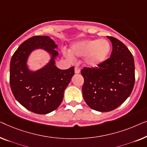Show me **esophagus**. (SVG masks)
<instances>
[{
  "label": "esophagus",
  "mask_w": 147,
  "mask_h": 147,
  "mask_svg": "<svg viewBox=\"0 0 147 147\" xmlns=\"http://www.w3.org/2000/svg\"><path fill=\"white\" fill-rule=\"evenodd\" d=\"M74 72H75V73H76V74H78V73H80V70L79 68H78V67H75V68H74Z\"/></svg>",
  "instance_id": "34e87169"
}]
</instances>
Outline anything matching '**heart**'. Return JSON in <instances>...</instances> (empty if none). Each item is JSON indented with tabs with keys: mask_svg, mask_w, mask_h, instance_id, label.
<instances>
[{
	"mask_svg": "<svg viewBox=\"0 0 147 147\" xmlns=\"http://www.w3.org/2000/svg\"><path fill=\"white\" fill-rule=\"evenodd\" d=\"M70 52L73 57H86L85 62L88 66L96 67L107 59L111 45L105 39L81 40L74 44Z\"/></svg>",
	"mask_w": 147,
	"mask_h": 147,
	"instance_id": "obj_1",
	"label": "heart"
}]
</instances>
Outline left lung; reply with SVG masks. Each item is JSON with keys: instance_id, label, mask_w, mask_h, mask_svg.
Masks as SVG:
<instances>
[{"instance_id": "8db88e82", "label": "left lung", "mask_w": 147, "mask_h": 147, "mask_svg": "<svg viewBox=\"0 0 147 147\" xmlns=\"http://www.w3.org/2000/svg\"><path fill=\"white\" fill-rule=\"evenodd\" d=\"M113 45L111 57L95 67H83L82 95L88 106L109 112L125 102L135 81V62L129 49L119 39L107 36Z\"/></svg>"}]
</instances>
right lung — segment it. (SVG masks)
Wrapping results in <instances>:
<instances>
[{
    "instance_id": "add662e5",
    "label": "right lung",
    "mask_w": 147,
    "mask_h": 147,
    "mask_svg": "<svg viewBox=\"0 0 147 147\" xmlns=\"http://www.w3.org/2000/svg\"><path fill=\"white\" fill-rule=\"evenodd\" d=\"M53 40L47 36H34L20 45L10 64V86L14 98L24 108L36 114H47L57 109L63 99L64 91L74 74V68L61 70L53 58L48 65L34 73L26 67L29 54L41 47L58 55Z\"/></svg>"
}]
</instances>
